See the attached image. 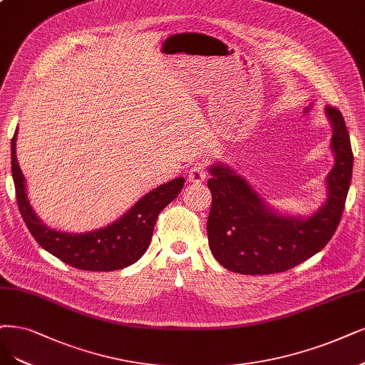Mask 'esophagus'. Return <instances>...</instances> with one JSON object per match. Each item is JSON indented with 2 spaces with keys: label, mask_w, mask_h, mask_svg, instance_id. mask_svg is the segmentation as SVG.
<instances>
[{
  "label": "esophagus",
  "mask_w": 365,
  "mask_h": 365,
  "mask_svg": "<svg viewBox=\"0 0 365 365\" xmlns=\"http://www.w3.org/2000/svg\"><path fill=\"white\" fill-rule=\"evenodd\" d=\"M206 165L203 164V162H198V164L192 165L190 173H187V180L190 182H194V183H201L205 179H206Z\"/></svg>",
  "instance_id": "34e87169"
}]
</instances>
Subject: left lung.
<instances>
[{"label": "left lung", "mask_w": 365, "mask_h": 365, "mask_svg": "<svg viewBox=\"0 0 365 365\" xmlns=\"http://www.w3.org/2000/svg\"><path fill=\"white\" fill-rule=\"evenodd\" d=\"M325 111L332 123L335 165L327 179V203L313 217L277 215L235 171L221 164L210 168L207 237L212 254L225 269L245 275L284 272L313 257L334 236L352 180L354 152L339 108L328 105Z\"/></svg>", "instance_id": "obj_1"}]
</instances>
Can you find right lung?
Here are the masks:
<instances>
[{
  "label": "right lung",
  "mask_w": 365,
  "mask_h": 365,
  "mask_svg": "<svg viewBox=\"0 0 365 365\" xmlns=\"http://www.w3.org/2000/svg\"><path fill=\"white\" fill-rule=\"evenodd\" d=\"M11 175L19 212L37 244L66 264L93 272L117 271L138 262L150 245L159 213L180 194L185 185L183 178L160 185L111 225L91 233L71 235L51 230L31 209L16 159V133L11 138Z\"/></svg>",
  "instance_id": "1"
}]
</instances>
